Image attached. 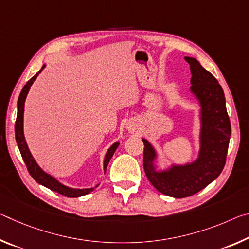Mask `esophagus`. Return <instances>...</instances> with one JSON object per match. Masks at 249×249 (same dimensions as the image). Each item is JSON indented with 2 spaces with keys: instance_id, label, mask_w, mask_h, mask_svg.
Masks as SVG:
<instances>
[{
  "instance_id": "1",
  "label": "esophagus",
  "mask_w": 249,
  "mask_h": 249,
  "mask_svg": "<svg viewBox=\"0 0 249 249\" xmlns=\"http://www.w3.org/2000/svg\"><path fill=\"white\" fill-rule=\"evenodd\" d=\"M134 128H135V126H134V127H132V130H133V129H134Z\"/></svg>"
}]
</instances>
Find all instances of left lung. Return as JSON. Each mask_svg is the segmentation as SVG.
Masks as SVG:
<instances>
[{
    "mask_svg": "<svg viewBox=\"0 0 249 249\" xmlns=\"http://www.w3.org/2000/svg\"><path fill=\"white\" fill-rule=\"evenodd\" d=\"M191 69V90L202 105L200 157L192 165L174 167L169 172H156L155 153L144 142V170L150 183L162 195L187 197L196 195L221 175L226 162L231 138V121L225 107L224 92L212 73L195 58L185 57Z\"/></svg>",
    "mask_w": 249,
    "mask_h": 249,
    "instance_id": "obj_1",
    "label": "left lung"
}]
</instances>
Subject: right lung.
<instances>
[{
	"mask_svg": "<svg viewBox=\"0 0 249 249\" xmlns=\"http://www.w3.org/2000/svg\"><path fill=\"white\" fill-rule=\"evenodd\" d=\"M43 68H44V67H43ZM41 70H43V69H40L38 72L34 75V77L31 80H28L27 83L25 84L24 88L22 89V91H20V94L18 96V116H16V122H15V138H16V142H18V149L20 151V155H22V158L24 160L25 165H26V168H27V170L29 172V175L33 177V179L35 180L36 182H38L41 185H44V187L50 189V190L60 193V195L65 196H68V197H78V196H84V195H88V193L93 191L94 188H90V189H70L68 187H65V185H62L61 183H59L56 179H53V177H50L49 175L46 174V172H44L38 166H37V163L35 162V160H34V158L32 157V155H31V153H29V150L27 148L26 142H25L24 134H23L24 103H25V99H26V95L28 93L29 88H31L33 82L35 81L37 75H38L41 72ZM119 145H120L119 142H115V144L107 150V156H105V159H104V170H107V163L109 161V159L112 158L113 154H114V151L116 150L117 147H119Z\"/></svg>",
	"mask_w": 249,
	"mask_h": 249,
	"instance_id": "1",
	"label": "right lung"
}]
</instances>
